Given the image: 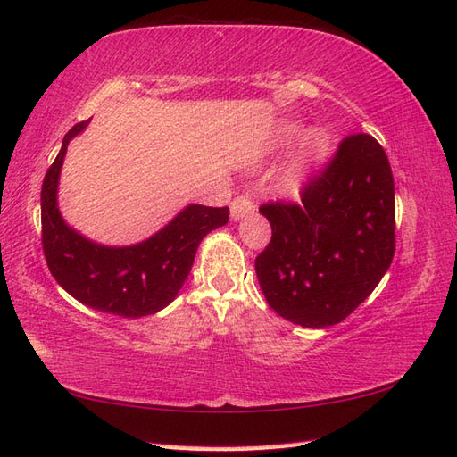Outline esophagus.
I'll list each match as a JSON object with an SVG mask.
<instances>
[{"mask_svg": "<svg viewBox=\"0 0 457 457\" xmlns=\"http://www.w3.org/2000/svg\"><path fill=\"white\" fill-rule=\"evenodd\" d=\"M251 214H254V206H253V203H249L247 196L233 198V203H231V220L233 221H237V220L251 216Z\"/></svg>", "mask_w": 457, "mask_h": 457, "instance_id": "obj_1", "label": "esophagus"}]
</instances>
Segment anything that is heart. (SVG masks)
<instances>
[{
	"label": "heart",
	"instance_id": "obj_1",
	"mask_svg": "<svg viewBox=\"0 0 457 457\" xmlns=\"http://www.w3.org/2000/svg\"><path fill=\"white\" fill-rule=\"evenodd\" d=\"M303 134V122L288 119L278 122L277 129L272 130L270 136V147L272 150H282L294 144ZM331 152V134L325 129H312L303 136V142L298 155L294 157V162L286 169L284 175L278 180V195L282 198H298L305 185L310 183L313 173L320 169L325 159Z\"/></svg>",
	"mask_w": 457,
	"mask_h": 457
}]
</instances>
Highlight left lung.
Returning a JSON list of instances; mask_svg holds the SVG:
<instances>
[{"mask_svg":"<svg viewBox=\"0 0 457 457\" xmlns=\"http://www.w3.org/2000/svg\"><path fill=\"white\" fill-rule=\"evenodd\" d=\"M272 237L257 259L259 286L284 320L307 328L341 323L387 272L395 251V188L372 136H350L302 204H264Z\"/></svg>","mask_w":457,"mask_h":457,"instance_id":"left-lung-1","label":"left lung"}]
</instances>
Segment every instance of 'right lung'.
I'll list each match as a JSON object with an SVG mask.
<instances>
[{
	"mask_svg": "<svg viewBox=\"0 0 457 457\" xmlns=\"http://www.w3.org/2000/svg\"><path fill=\"white\" fill-rule=\"evenodd\" d=\"M87 124L79 122L63 136L42 183V247L52 277L71 298L91 310L137 320L162 312L177 298L200 241L228 224L229 208L188 204L154 236L132 245H103L85 237L63 220L58 187L68 145Z\"/></svg>",
	"mask_w": 457,
	"mask_h": 457,
	"instance_id": "1",
	"label": "right lung"
}]
</instances>
